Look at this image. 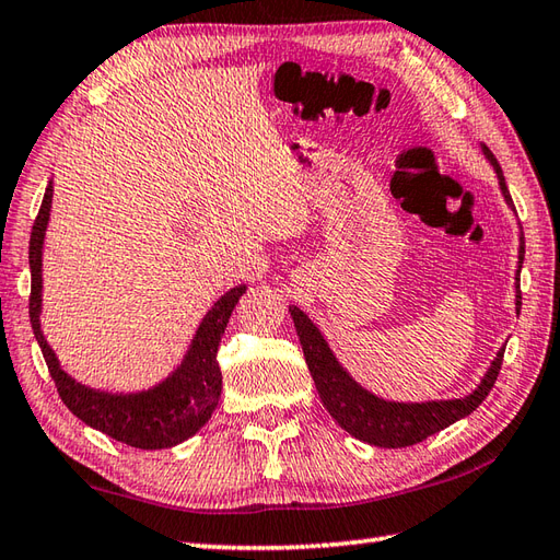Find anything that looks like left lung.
I'll list each match as a JSON object with an SVG mask.
<instances>
[{
	"instance_id": "obj_1",
	"label": "left lung",
	"mask_w": 560,
	"mask_h": 560,
	"mask_svg": "<svg viewBox=\"0 0 560 560\" xmlns=\"http://www.w3.org/2000/svg\"><path fill=\"white\" fill-rule=\"evenodd\" d=\"M483 153L493 165L505 201L513 207V197L508 192L501 165H498L493 153L486 147H483ZM522 259H525V237H520V269H522ZM520 269H517V281H520ZM515 289H517L515 305L520 313V305H522L520 283ZM289 311L293 317L295 331H299L307 371H311L317 395L323 399L327 411L331 413V419H335L343 431L351 433L353 438H359L363 443L375 445V447L416 445L428 435L443 431V428L464 419V416H469L486 397H489V392L495 385V377L501 373V365H503L505 349L498 351L491 368L486 371L481 380V385L474 389L471 395L462 399H445V401L440 399V401H423V404L385 401L371 395L368 389H363L347 371H343L339 361L335 359V353H331V349L327 347L325 337L319 335V329L311 323V317H307L301 307L291 305Z\"/></svg>"
}]
</instances>
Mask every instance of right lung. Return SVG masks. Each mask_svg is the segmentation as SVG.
<instances>
[{
  "instance_id": "add662e5",
  "label": "right lung",
  "mask_w": 560,
  "mask_h": 560,
  "mask_svg": "<svg viewBox=\"0 0 560 560\" xmlns=\"http://www.w3.org/2000/svg\"><path fill=\"white\" fill-rule=\"evenodd\" d=\"M52 183L47 185L38 219L33 223L28 265H31V327L40 343L43 359L50 371L59 397L67 409L96 431L110 435L129 447L163 450L192 438L205 425L221 397V368L217 361L219 341L229 325L235 303L245 293V283L223 293L211 311L201 319L197 335L189 343L177 371L156 387L135 392V395H113V392L91 389L69 377L50 343L40 331V303H43V241L50 221Z\"/></svg>"
}]
</instances>
